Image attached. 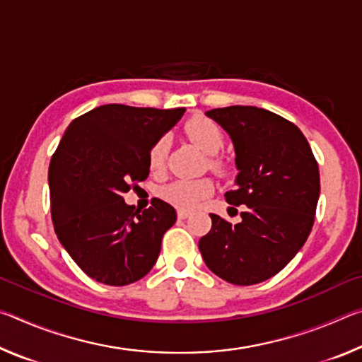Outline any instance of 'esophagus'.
I'll return each instance as SVG.
<instances>
[{"mask_svg": "<svg viewBox=\"0 0 362 362\" xmlns=\"http://www.w3.org/2000/svg\"><path fill=\"white\" fill-rule=\"evenodd\" d=\"M189 216H192V212H189V211H177V217H179V218H188Z\"/></svg>", "mask_w": 362, "mask_h": 362, "instance_id": "34e87169", "label": "esophagus"}]
</instances>
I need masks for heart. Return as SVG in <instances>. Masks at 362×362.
<instances>
[{
	"label": "heart",
	"mask_w": 362,
	"mask_h": 362,
	"mask_svg": "<svg viewBox=\"0 0 362 362\" xmlns=\"http://www.w3.org/2000/svg\"><path fill=\"white\" fill-rule=\"evenodd\" d=\"M188 139L199 146L201 150L207 153L209 156V168L216 173H225L228 169V161L223 156L218 155V151L223 148L225 137L220 126L216 121L207 118L203 115L192 116L183 126ZM170 140L169 136L158 137L151 144L148 150V168L151 173H161L166 168L168 153H169ZM216 192V183L209 177L194 180H174L164 185L159 189V196L166 201V203L179 207L182 211L194 209L201 201L209 198Z\"/></svg>",
	"instance_id": "heart-1"
}]
</instances>
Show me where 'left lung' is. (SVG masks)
Returning <instances> with one entry per match:
<instances>
[{"label":"left lung","mask_w":362,"mask_h":362,"mask_svg":"<svg viewBox=\"0 0 362 362\" xmlns=\"http://www.w3.org/2000/svg\"><path fill=\"white\" fill-rule=\"evenodd\" d=\"M206 115L230 134L236 151V189L226 203L246 206L231 225L211 214L201 255L226 283L252 286L273 278L298 252L315 223L320 168L293 122L268 110L233 105Z\"/></svg>","instance_id":"obj_1"}]
</instances>
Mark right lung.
I'll list each match as a JSON object with an SVG mask.
<instances>
[{
  "label": "right lung",
  "instance_id": "right-lung-1",
  "mask_svg": "<svg viewBox=\"0 0 362 362\" xmlns=\"http://www.w3.org/2000/svg\"><path fill=\"white\" fill-rule=\"evenodd\" d=\"M183 113L108 103L66 127L49 164L51 217L59 241L89 278L126 286L156 263L175 209L153 198L139 211L124 193L148 177L151 144Z\"/></svg>",
  "mask_w": 362,
  "mask_h": 362
}]
</instances>
